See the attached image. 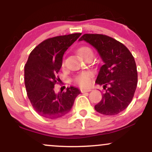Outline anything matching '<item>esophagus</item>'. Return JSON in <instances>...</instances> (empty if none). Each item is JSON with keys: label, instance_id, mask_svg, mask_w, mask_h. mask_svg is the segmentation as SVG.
Segmentation results:
<instances>
[{"label": "esophagus", "instance_id": "1", "mask_svg": "<svg viewBox=\"0 0 152 152\" xmlns=\"http://www.w3.org/2000/svg\"><path fill=\"white\" fill-rule=\"evenodd\" d=\"M91 91V89H83V88H81V93H86V92Z\"/></svg>", "mask_w": 152, "mask_h": 152}]
</instances>
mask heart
Returning a JSON list of instances; mask_svg holds the SVG:
<instances>
[{
    "label": "heart",
    "instance_id": "1",
    "mask_svg": "<svg viewBox=\"0 0 152 152\" xmlns=\"http://www.w3.org/2000/svg\"><path fill=\"white\" fill-rule=\"evenodd\" d=\"M78 53L83 58H86L87 57L93 56L94 53L91 48L88 46H83L80 47L78 49ZM93 77V74L89 71H84L76 75L74 78V81L76 84L81 87H87L91 83V78Z\"/></svg>",
    "mask_w": 152,
    "mask_h": 152
}]
</instances>
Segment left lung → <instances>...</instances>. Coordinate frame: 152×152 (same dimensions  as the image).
Wrapping results in <instances>:
<instances>
[{
  "mask_svg": "<svg viewBox=\"0 0 152 152\" xmlns=\"http://www.w3.org/2000/svg\"><path fill=\"white\" fill-rule=\"evenodd\" d=\"M85 41L98 50L104 65L100 68L96 83L106 90L96 111L104 115H116L129 105L137 86L138 75L134 56L123 43L103 34H83Z\"/></svg>",
  "mask_w": 152,
  "mask_h": 152,
  "instance_id": "obj_1",
  "label": "left lung"
}]
</instances>
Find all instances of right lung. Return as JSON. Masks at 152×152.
I'll return each instance as SVG.
<instances>
[{"label": "right lung", "instance_id": "right-lung-1", "mask_svg": "<svg viewBox=\"0 0 152 152\" xmlns=\"http://www.w3.org/2000/svg\"><path fill=\"white\" fill-rule=\"evenodd\" d=\"M81 33L58 36L45 40L31 52L24 67L27 96L35 111L43 117L55 119L70 111L81 92L70 86L56 94L54 86L60 81L58 74L63 56Z\"/></svg>", "mask_w": 152, "mask_h": 152}]
</instances>
